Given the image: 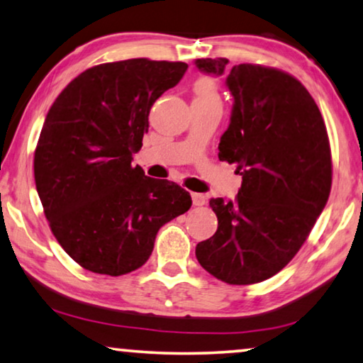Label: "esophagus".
Masks as SVG:
<instances>
[{
	"mask_svg": "<svg viewBox=\"0 0 363 363\" xmlns=\"http://www.w3.org/2000/svg\"><path fill=\"white\" fill-rule=\"evenodd\" d=\"M205 202H207V197H205L203 194H197V192L192 194V203L196 205V207H200V205H205Z\"/></svg>",
	"mask_w": 363,
	"mask_h": 363,
	"instance_id": "34e87169",
	"label": "esophagus"
}]
</instances>
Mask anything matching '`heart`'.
<instances>
[{"instance_id":"b5f03b06","label":"heart","mask_w":363,"mask_h":363,"mask_svg":"<svg viewBox=\"0 0 363 363\" xmlns=\"http://www.w3.org/2000/svg\"><path fill=\"white\" fill-rule=\"evenodd\" d=\"M194 96L199 102H220L218 86L212 78H199L194 83Z\"/></svg>"}]
</instances>
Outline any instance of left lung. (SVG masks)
Masks as SVG:
<instances>
[{"label": "left lung", "mask_w": 363, "mask_h": 363, "mask_svg": "<svg viewBox=\"0 0 363 363\" xmlns=\"http://www.w3.org/2000/svg\"><path fill=\"white\" fill-rule=\"evenodd\" d=\"M200 72L226 74L233 96L218 158L236 163L235 200L210 199L216 233L199 242L197 261L231 285L270 279L289 264L331 192V150L321 112L298 79L259 65L200 58Z\"/></svg>", "instance_id": "left-lung-1"}]
</instances>
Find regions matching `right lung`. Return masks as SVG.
<instances>
[{
	"label": "right lung",
	"mask_w": 363,
	"mask_h": 363,
	"mask_svg": "<svg viewBox=\"0 0 363 363\" xmlns=\"http://www.w3.org/2000/svg\"><path fill=\"white\" fill-rule=\"evenodd\" d=\"M187 63L133 58L97 65L53 102L34 156L52 233L74 262L117 277L142 267L161 226L192 205L187 191L132 167L155 101Z\"/></svg>",
	"instance_id": "add662e5"
}]
</instances>
